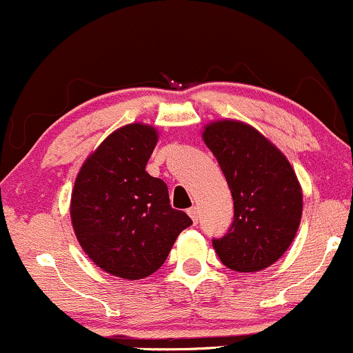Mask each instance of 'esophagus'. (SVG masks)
I'll return each mask as SVG.
<instances>
[{"instance_id":"obj_1","label":"esophagus","mask_w":353,"mask_h":353,"mask_svg":"<svg viewBox=\"0 0 353 353\" xmlns=\"http://www.w3.org/2000/svg\"><path fill=\"white\" fill-rule=\"evenodd\" d=\"M188 214H189V217L192 219L194 224H197V221H199V209H197L196 205H194V208H190V209L188 210Z\"/></svg>"}]
</instances>
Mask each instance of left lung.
Segmentation results:
<instances>
[{
    "mask_svg": "<svg viewBox=\"0 0 353 353\" xmlns=\"http://www.w3.org/2000/svg\"><path fill=\"white\" fill-rule=\"evenodd\" d=\"M202 139L216 156L234 199V222L212 245L237 272L264 270L292 244L302 219V188L281 149L250 124L221 119Z\"/></svg>",
    "mask_w": 353,
    "mask_h": 353,
    "instance_id": "8db88e82",
    "label": "left lung"
}]
</instances>
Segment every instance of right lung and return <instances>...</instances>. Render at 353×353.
I'll use <instances>...</instances> for the list:
<instances>
[{
  "mask_svg": "<svg viewBox=\"0 0 353 353\" xmlns=\"http://www.w3.org/2000/svg\"><path fill=\"white\" fill-rule=\"evenodd\" d=\"M157 129L132 123L116 129L81 165L71 194V222L88 257L104 272L139 281L156 272L190 217L169 204L168 185L145 164Z\"/></svg>",
  "mask_w": 353,
  "mask_h": 353,
  "instance_id": "obj_1",
  "label": "right lung"
}]
</instances>
